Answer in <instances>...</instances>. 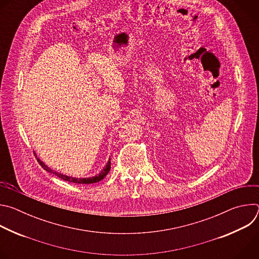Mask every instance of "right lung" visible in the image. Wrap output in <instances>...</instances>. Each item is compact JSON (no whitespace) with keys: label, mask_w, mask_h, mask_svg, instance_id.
Returning a JSON list of instances; mask_svg holds the SVG:
<instances>
[{"label":"right lung","mask_w":259,"mask_h":259,"mask_svg":"<svg viewBox=\"0 0 259 259\" xmlns=\"http://www.w3.org/2000/svg\"><path fill=\"white\" fill-rule=\"evenodd\" d=\"M110 160V159H109ZM38 162L40 163V165L43 167V169H45L46 171H48V172H51V173H53V174H55L57 177H59V178H61V179H63V180H65V181H68V182H72V183H82V184H88V183H95V182H98V181H100L101 179H103L105 176H106V174L109 172V170H110V161H108L107 162V165L105 166V168L99 173V174H97V175H95V176H92V177H87V178H76V177H70V176H67V175H63V174H61V173H58V172H56V171H53V170H51L49 167H47V165H45L41 160H39L38 159Z\"/></svg>","instance_id":"right-lung-1"}]
</instances>
